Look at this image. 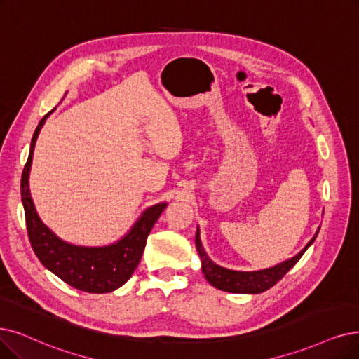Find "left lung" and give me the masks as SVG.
Instances as JSON below:
<instances>
[{
	"label": "left lung",
	"instance_id": "left-lung-1",
	"mask_svg": "<svg viewBox=\"0 0 359 359\" xmlns=\"http://www.w3.org/2000/svg\"><path fill=\"white\" fill-rule=\"evenodd\" d=\"M318 231L315 233V236L311 238L308 245L296 256L290 257V259L284 261L276 266H271L261 271H233L212 262L210 257L208 256V253L202 246V241H200L198 228L196 233V249L198 252L200 259H202V271L205 274V278L213 285V287L224 292H229V293L256 294L271 289L272 285H276L285 274H287V272L297 264L300 257H302L306 249L312 245L313 240L317 238Z\"/></svg>",
	"mask_w": 359,
	"mask_h": 359
}]
</instances>
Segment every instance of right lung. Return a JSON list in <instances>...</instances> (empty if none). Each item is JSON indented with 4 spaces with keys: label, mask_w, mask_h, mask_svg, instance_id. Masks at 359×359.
Instances as JSON below:
<instances>
[{
    "label": "right lung",
    "mask_w": 359,
    "mask_h": 359,
    "mask_svg": "<svg viewBox=\"0 0 359 359\" xmlns=\"http://www.w3.org/2000/svg\"><path fill=\"white\" fill-rule=\"evenodd\" d=\"M51 111L47 113L36 126L31 141L29 157H27L22 174L20 189L27 236H29V241L38 259L53 274L78 290L88 293H109L119 289L131 278L141 261V255L144 252L151 228L168 205L157 203L146 209L130 231L109 246H75L57 237L38 217L29 190V172L35 142L41 128L44 126Z\"/></svg>",
    "instance_id": "1"
}]
</instances>
